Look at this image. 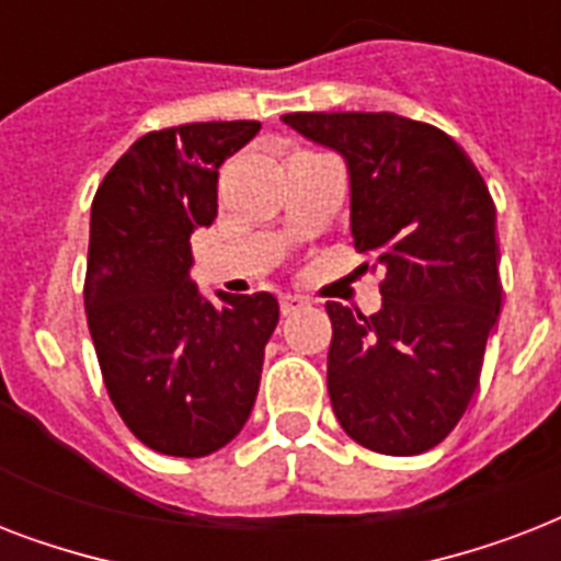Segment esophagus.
<instances>
[{
    "mask_svg": "<svg viewBox=\"0 0 561 561\" xmlns=\"http://www.w3.org/2000/svg\"><path fill=\"white\" fill-rule=\"evenodd\" d=\"M279 308H282V314L288 317V314H294V311H302V308H308V297H299V294H282Z\"/></svg>",
    "mask_w": 561,
    "mask_h": 561,
    "instance_id": "esophagus-1",
    "label": "esophagus"
}]
</instances>
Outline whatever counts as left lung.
<instances>
[{"label": "left lung", "mask_w": 561, "mask_h": 561, "mask_svg": "<svg viewBox=\"0 0 561 561\" xmlns=\"http://www.w3.org/2000/svg\"><path fill=\"white\" fill-rule=\"evenodd\" d=\"M282 122L343 153L355 250L383 271L378 314L325 302L334 416L369 451H427L469 408L501 311L486 180L451 136L396 113Z\"/></svg>", "instance_id": "left-lung-1"}]
</instances>
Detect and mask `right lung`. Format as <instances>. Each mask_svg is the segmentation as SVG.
<instances>
[{"label":"right lung","mask_w":561,"mask_h":561,"mask_svg":"<svg viewBox=\"0 0 561 561\" xmlns=\"http://www.w3.org/2000/svg\"><path fill=\"white\" fill-rule=\"evenodd\" d=\"M259 122H192L136 139L92 197L83 306L101 378L148 448L206 457L244 427L279 323L273 294L192 282V236L218 215V169Z\"/></svg>","instance_id":"add662e5"}]
</instances>
